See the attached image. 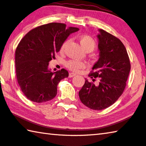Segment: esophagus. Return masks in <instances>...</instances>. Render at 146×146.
Listing matches in <instances>:
<instances>
[{
  "label": "esophagus",
  "mask_w": 146,
  "mask_h": 146,
  "mask_svg": "<svg viewBox=\"0 0 146 146\" xmlns=\"http://www.w3.org/2000/svg\"><path fill=\"white\" fill-rule=\"evenodd\" d=\"M75 75H76V74L74 73H69V77H70V78L73 77V76H75Z\"/></svg>",
  "instance_id": "esophagus-1"
}]
</instances>
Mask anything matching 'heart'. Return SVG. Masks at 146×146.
<instances>
[{
    "label": "heart",
    "instance_id": "heart-1",
    "mask_svg": "<svg viewBox=\"0 0 146 146\" xmlns=\"http://www.w3.org/2000/svg\"><path fill=\"white\" fill-rule=\"evenodd\" d=\"M79 41L82 48L86 51H93L96 48V41L93 37L90 35H84L79 37ZM68 43V40H66L62 44L60 48V51L63 52L64 51L66 45ZM66 67L68 68L70 70L73 71H78L80 69L84 68L86 67V64L82 61H79L76 60H70L66 62Z\"/></svg>",
    "mask_w": 146,
    "mask_h": 146
}]
</instances>
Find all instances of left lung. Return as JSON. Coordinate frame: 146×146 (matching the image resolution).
<instances>
[{
    "mask_svg": "<svg viewBox=\"0 0 146 146\" xmlns=\"http://www.w3.org/2000/svg\"><path fill=\"white\" fill-rule=\"evenodd\" d=\"M98 35L100 58L78 93L81 102L93 110H102L113 104L123 93L131 70L129 56L120 39L103 29Z\"/></svg>",
    "mask_w": 146,
    "mask_h": 146,
    "instance_id": "obj_1",
    "label": "left lung"
}]
</instances>
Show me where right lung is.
Wrapping results in <instances>:
<instances>
[{
    "mask_svg": "<svg viewBox=\"0 0 146 146\" xmlns=\"http://www.w3.org/2000/svg\"><path fill=\"white\" fill-rule=\"evenodd\" d=\"M78 29L66 28L63 23H49L31 29L20 41L15 51L17 79L29 100L41 103L55 97L58 84L69 73L64 69L50 71L49 62L55 58L68 36Z\"/></svg>",
    "mask_w": 146,
    "mask_h": 146,
    "instance_id": "obj_1",
    "label": "right lung"
}]
</instances>
